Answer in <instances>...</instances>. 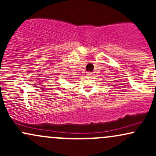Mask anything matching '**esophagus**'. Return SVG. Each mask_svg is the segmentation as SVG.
<instances>
[{
	"label": "esophagus",
	"mask_w": 156,
	"mask_h": 156,
	"mask_svg": "<svg viewBox=\"0 0 156 156\" xmlns=\"http://www.w3.org/2000/svg\"><path fill=\"white\" fill-rule=\"evenodd\" d=\"M87 76H92V73H91V72H87Z\"/></svg>",
	"instance_id": "obj_1"
}]
</instances>
